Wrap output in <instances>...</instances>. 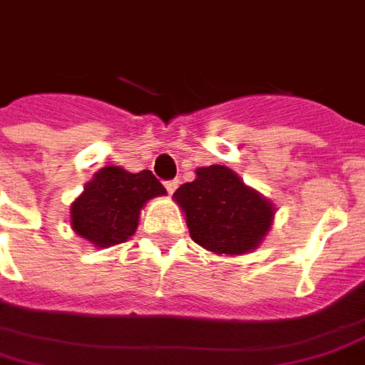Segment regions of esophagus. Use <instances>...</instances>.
<instances>
[{"label": "esophagus", "mask_w": 365, "mask_h": 365, "mask_svg": "<svg viewBox=\"0 0 365 365\" xmlns=\"http://www.w3.org/2000/svg\"><path fill=\"white\" fill-rule=\"evenodd\" d=\"M178 185H180V180H168V182H165V187L168 193H174L178 189Z\"/></svg>", "instance_id": "34e87169"}]
</instances>
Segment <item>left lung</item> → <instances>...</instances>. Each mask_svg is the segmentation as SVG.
Listing matches in <instances>:
<instances>
[{
    "label": "left lung",
    "mask_w": 365,
    "mask_h": 365,
    "mask_svg": "<svg viewBox=\"0 0 365 365\" xmlns=\"http://www.w3.org/2000/svg\"><path fill=\"white\" fill-rule=\"evenodd\" d=\"M174 199L185 212L191 239L216 254L239 255L254 250L274 216L269 200L222 165L197 168V178L180 185Z\"/></svg>",
    "instance_id": "left-lung-1"
}]
</instances>
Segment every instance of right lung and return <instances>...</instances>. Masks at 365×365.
<instances>
[{
	"label": "right lung",
	"mask_w": 365,
	"mask_h": 365,
	"mask_svg": "<svg viewBox=\"0 0 365 365\" xmlns=\"http://www.w3.org/2000/svg\"><path fill=\"white\" fill-rule=\"evenodd\" d=\"M159 195H166V189L151 170L130 174L106 166L71 205V227L98 248L121 244L136 231L142 206Z\"/></svg>",
	"instance_id": "right-lung-1"
}]
</instances>
